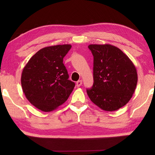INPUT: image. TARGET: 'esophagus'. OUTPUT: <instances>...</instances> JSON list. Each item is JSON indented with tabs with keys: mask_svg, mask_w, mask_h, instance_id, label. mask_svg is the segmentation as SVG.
<instances>
[{
	"mask_svg": "<svg viewBox=\"0 0 155 155\" xmlns=\"http://www.w3.org/2000/svg\"><path fill=\"white\" fill-rule=\"evenodd\" d=\"M82 83H83V81H82L81 80L78 81L77 82V83H76V85H77V87H81V85H82Z\"/></svg>",
	"mask_w": 155,
	"mask_h": 155,
	"instance_id": "esophagus-1",
	"label": "esophagus"
}]
</instances>
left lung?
I'll use <instances>...</instances> for the list:
<instances>
[{"label":"left lung","instance_id":"left-lung-1","mask_svg":"<svg viewBox=\"0 0 155 155\" xmlns=\"http://www.w3.org/2000/svg\"><path fill=\"white\" fill-rule=\"evenodd\" d=\"M94 57L93 86L87 90L91 101L105 111L128 103L137 87L135 66L120 48L109 44L90 45Z\"/></svg>","mask_w":155,"mask_h":155}]
</instances>
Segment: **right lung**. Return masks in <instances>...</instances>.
I'll use <instances>...</instances> for the list:
<instances>
[{"label":"right lung","mask_w":155,"mask_h":155,"mask_svg":"<svg viewBox=\"0 0 155 155\" xmlns=\"http://www.w3.org/2000/svg\"><path fill=\"white\" fill-rule=\"evenodd\" d=\"M72 46L59 45L41 48L32 56L22 72L21 85L26 98L44 112L63 104L74 89L68 80L63 58Z\"/></svg>","instance_id":"obj_1"}]
</instances>
